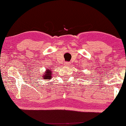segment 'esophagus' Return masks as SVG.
Returning <instances> with one entry per match:
<instances>
[{
	"label": "esophagus",
	"instance_id": "34e87169",
	"mask_svg": "<svg viewBox=\"0 0 126 126\" xmlns=\"http://www.w3.org/2000/svg\"><path fill=\"white\" fill-rule=\"evenodd\" d=\"M64 65L66 66H69L70 65V63L68 62H65V63H64Z\"/></svg>",
	"mask_w": 126,
	"mask_h": 126
}]
</instances>
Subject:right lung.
Masks as SVG:
<instances>
[{
  "label": "right lung",
  "mask_w": 126,
  "mask_h": 126,
  "mask_svg": "<svg viewBox=\"0 0 126 126\" xmlns=\"http://www.w3.org/2000/svg\"><path fill=\"white\" fill-rule=\"evenodd\" d=\"M52 70L51 69H47L46 71L44 72V74L43 76V78L44 79H50L52 78Z\"/></svg>",
  "instance_id": "add662e5"
}]
</instances>
